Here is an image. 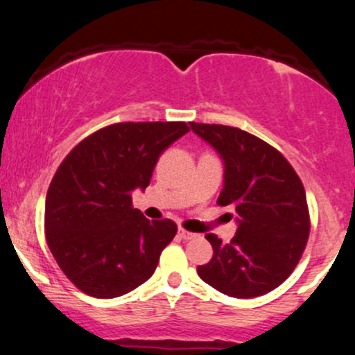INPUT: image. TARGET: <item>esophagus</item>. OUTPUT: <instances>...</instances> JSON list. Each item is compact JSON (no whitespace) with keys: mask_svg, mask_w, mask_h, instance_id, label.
Segmentation results:
<instances>
[{"mask_svg":"<svg viewBox=\"0 0 355 355\" xmlns=\"http://www.w3.org/2000/svg\"><path fill=\"white\" fill-rule=\"evenodd\" d=\"M178 235H180V237H182L183 240H193V239H197V234H191V232H187V230H183V229L178 230Z\"/></svg>","mask_w":355,"mask_h":355,"instance_id":"34e87169","label":"esophagus"}]
</instances>
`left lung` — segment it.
<instances>
[{
  "label": "left lung",
  "instance_id": "obj_1",
  "mask_svg": "<svg viewBox=\"0 0 355 355\" xmlns=\"http://www.w3.org/2000/svg\"><path fill=\"white\" fill-rule=\"evenodd\" d=\"M218 153L223 189L218 205L235 209L230 243L205 235L214 257L198 277L222 294L252 299L274 291L292 274L307 243L311 222L305 190L284 155L243 130L190 123Z\"/></svg>",
  "mask_w": 355,
  "mask_h": 355
}]
</instances>
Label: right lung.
<instances>
[{
  "label": "right lung",
  "instance_id": "add662e5",
  "mask_svg": "<svg viewBox=\"0 0 355 355\" xmlns=\"http://www.w3.org/2000/svg\"><path fill=\"white\" fill-rule=\"evenodd\" d=\"M189 133L183 121L116 123L80 141L61 162L44 203V232L56 263L85 294L113 299L153 275L172 242V220L132 207L160 155Z\"/></svg>",
  "mask_w": 355,
  "mask_h": 355
}]
</instances>
